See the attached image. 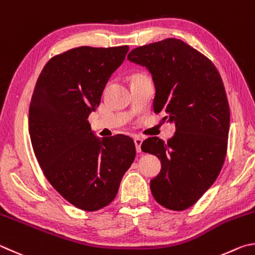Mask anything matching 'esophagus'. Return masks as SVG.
<instances>
[{"instance_id": "obj_1", "label": "esophagus", "mask_w": 255, "mask_h": 255, "mask_svg": "<svg viewBox=\"0 0 255 255\" xmlns=\"http://www.w3.org/2000/svg\"><path fill=\"white\" fill-rule=\"evenodd\" d=\"M142 137L140 136H135L134 137V143H135V148L137 152H141V144H142Z\"/></svg>"}]
</instances>
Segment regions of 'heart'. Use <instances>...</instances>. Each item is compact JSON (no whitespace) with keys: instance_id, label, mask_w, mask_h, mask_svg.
Masks as SVG:
<instances>
[{"instance_id":"b5f03b06","label":"heart","mask_w":255,"mask_h":255,"mask_svg":"<svg viewBox=\"0 0 255 255\" xmlns=\"http://www.w3.org/2000/svg\"><path fill=\"white\" fill-rule=\"evenodd\" d=\"M134 77H135V76H134Z\"/></svg>"}]
</instances>
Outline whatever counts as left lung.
Returning <instances> with one entry per match:
<instances>
[{
	"label": "left lung",
	"instance_id": "left-lung-1",
	"mask_svg": "<svg viewBox=\"0 0 255 255\" xmlns=\"http://www.w3.org/2000/svg\"><path fill=\"white\" fill-rule=\"evenodd\" d=\"M128 60L149 70L154 113L176 125L167 142L151 136L141 145L161 161L151 193L161 206L185 211L214 184L225 160L230 107L221 75L207 57L175 38L133 49Z\"/></svg>",
	"mask_w": 255,
	"mask_h": 255
}]
</instances>
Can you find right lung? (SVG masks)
<instances>
[{"label":"right lung","mask_w":255,"mask_h":255,"mask_svg":"<svg viewBox=\"0 0 255 255\" xmlns=\"http://www.w3.org/2000/svg\"><path fill=\"white\" fill-rule=\"evenodd\" d=\"M128 51V46L78 47L52 57L31 98L29 133L43 175L62 197L86 212L115 198L135 158L131 137L101 140L88 122Z\"/></svg>","instance_id":"1"}]
</instances>
